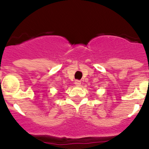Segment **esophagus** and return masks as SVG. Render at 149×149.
Masks as SVG:
<instances>
[{
    "label": "esophagus",
    "mask_w": 149,
    "mask_h": 149,
    "mask_svg": "<svg viewBox=\"0 0 149 149\" xmlns=\"http://www.w3.org/2000/svg\"><path fill=\"white\" fill-rule=\"evenodd\" d=\"M74 84H75L76 86H81V81H79V80H76L75 82H74Z\"/></svg>",
    "instance_id": "1"
}]
</instances>
